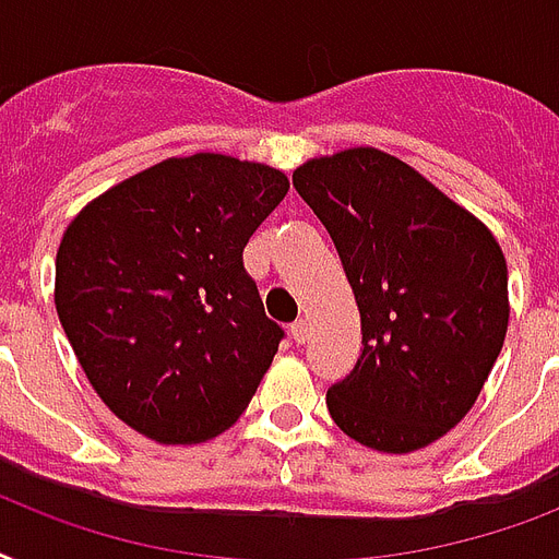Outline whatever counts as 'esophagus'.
I'll return each instance as SVG.
<instances>
[{
    "label": "esophagus",
    "mask_w": 559,
    "mask_h": 559,
    "mask_svg": "<svg viewBox=\"0 0 559 559\" xmlns=\"http://www.w3.org/2000/svg\"><path fill=\"white\" fill-rule=\"evenodd\" d=\"M309 332H311V323L306 318H300L292 326V335H294V341H297V344H306V341H309Z\"/></svg>",
    "instance_id": "34e87169"
}]
</instances>
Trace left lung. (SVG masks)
<instances>
[{"label": "left lung", "instance_id": "1", "mask_svg": "<svg viewBox=\"0 0 559 559\" xmlns=\"http://www.w3.org/2000/svg\"><path fill=\"white\" fill-rule=\"evenodd\" d=\"M361 314V356L326 391L356 443L408 455L455 428L508 335V262L478 215L388 151L358 145L294 168Z\"/></svg>", "mask_w": 559, "mask_h": 559}]
</instances>
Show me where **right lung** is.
I'll return each mask as SVG.
<instances>
[{
    "label": "right lung",
    "instance_id": "obj_1",
    "mask_svg": "<svg viewBox=\"0 0 559 559\" xmlns=\"http://www.w3.org/2000/svg\"><path fill=\"white\" fill-rule=\"evenodd\" d=\"M288 186L267 163L206 151L142 168L69 221L55 309L124 426L192 445L248 408L283 329L265 318L241 250Z\"/></svg>",
    "mask_w": 559,
    "mask_h": 559
}]
</instances>
